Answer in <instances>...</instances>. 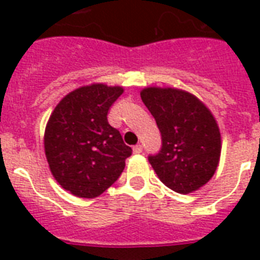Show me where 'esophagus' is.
Segmentation results:
<instances>
[{
    "instance_id": "esophagus-1",
    "label": "esophagus",
    "mask_w": 260,
    "mask_h": 260,
    "mask_svg": "<svg viewBox=\"0 0 260 260\" xmlns=\"http://www.w3.org/2000/svg\"><path fill=\"white\" fill-rule=\"evenodd\" d=\"M142 151H143L142 144H136V146L134 147V154H142Z\"/></svg>"
}]
</instances>
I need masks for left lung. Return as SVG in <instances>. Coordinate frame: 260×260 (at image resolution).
<instances>
[{"label":"left lung","instance_id":"1","mask_svg":"<svg viewBox=\"0 0 260 260\" xmlns=\"http://www.w3.org/2000/svg\"><path fill=\"white\" fill-rule=\"evenodd\" d=\"M162 136L158 154L148 155L159 179L177 193L204 186L217 169L221 138L209 109L193 94L147 87L140 93Z\"/></svg>","mask_w":260,"mask_h":260}]
</instances>
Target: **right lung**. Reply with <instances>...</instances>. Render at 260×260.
I'll return each mask as SVG.
<instances>
[{"label":"right lung","mask_w":260,"mask_h":260,"mask_svg":"<svg viewBox=\"0 0 260 260\" xmlns=\"http://www.w3.org/2000/svg\"><path fill=\"white\" fill-rule=\"evenodd\" d=\"M122 87L94 83L71 91L51 114L44 150L51 173L63 189L93 198L121 175L132 148L108 122V110Z\"/></svg>","instance_id":"add662e5"}]
</instances>
